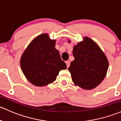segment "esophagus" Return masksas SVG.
<instances>
[{"label": "esophagus", "mask_w": 121, "mask_h": 121, "mask_svg": "<svg viewBox=\"0 0 121 121\" xmlns=\"http://www.w3.org/2000/svg\"><path fill=\"white\" fill-rule=\"evenodd\" d=\"M65 63H66V64H67V68H68L69 67V65H70V61H65Z\"/></svg>", "instance_id": "esophagus-1"}]
</instances>
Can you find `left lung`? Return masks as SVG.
Here are the masks:
<instances>
[{
  "label": "left lung",
  "mask_w": 121,
  "mask_h": 121,
  "mask_svg": "<svg viewBox=\"0 0 121 121\" xmlns=\"http://www.w3.org/2000/svg\"><path fill=\"white\" fill-rule=\"evenodd\" d=\"M68 42H71L68 39ZM75 60L71 63L68 71L72 82L86 90L95 88L107 74L108 61L105 54L95 41L88 37L73 46Z\"/></svg>",
  "instance_id": "obj_1"
}]
</instances>
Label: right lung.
<instances>
[{
	"label": "right lung",
	"instance_id": "1",
	"mask_svg": "<svg viewBox=\"0 0 121 121\" xmlns=\"http://www.w3.org/2000/svg\"><path fill=\"white\" fill-rule=\"evenodd\" d=\"M56 39L48 34L35 37L21 56L20 64L24 75L31 84L43 87L56 80L60 71L67 69L55 48Z\"/></svg>",
	"mask_w": 121,
	"mask_h": 121
}]
</instances>
